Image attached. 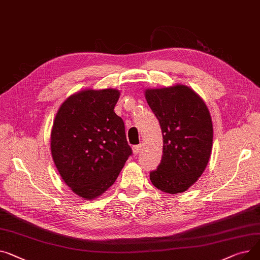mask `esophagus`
Here are the masks:
<instances>
[{"instance_id":"obj_1","label":"esophagus","mask_w":260,"mask_h":260,"mask_svg":"<svg viewBox=\"0 0 260 260\" xmlns=\"http://www.w3.org/2000/svg\"><path fill=\"white\" fill-rule=\"evenodd\" d=\"M133 153L136 155V154H139L140 153V151H141V149H142V145H136V146H133Z\"/></svg>"}]
</instances>
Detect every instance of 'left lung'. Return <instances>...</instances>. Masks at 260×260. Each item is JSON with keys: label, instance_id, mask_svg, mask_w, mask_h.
Here are the masks:
<instances>
[{"label": "left lung", "instance_id": "1", "mask_svg": "<svg viewBox=\"0 0 260 260\" xmlns=\"http://www.w3.org/2000/svg\"><path fill=\"white\" fill-rule=\"evenodd\" d=\"M146 100L159 121L162 132V156L151 182L158 190L185 192L200 178L208 165L213 126L205 102L184 85L148 89Z\"/></svg>", "mask_w": 260, "mask_h": 260}]
</instances>
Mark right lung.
<instances>
[{"label": "right lung", "mask_w": 260, "mask_h": 260, "mask_svg": "<svg viewBox=\"0 0 260 260\" xmlns=\"http://www.w3.org/2000/svg\"><path fill=\"white\" fill-rule=\"evenodd\" d=\"M119 91L85 90L68 98L56 113L51 153L71 190L92 201L116 180L130 155L124 120L114 112Z\"/></svg>", "instance_id": "add662e5"}]
</instances>
